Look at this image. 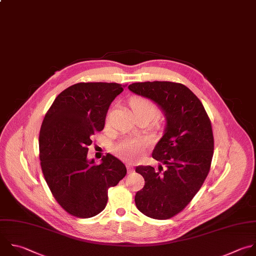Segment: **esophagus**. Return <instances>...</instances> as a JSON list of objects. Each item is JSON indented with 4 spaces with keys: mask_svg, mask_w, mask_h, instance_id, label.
Listing matches in <instances>:
<instances>
[{
    "mask_svg": "<svg viewBox=\"0 0 256 256\" xmlns=\"http://www.w3.org/2000/svg\"><path fill=\"white\" fill-rule=\"evenodd\" d=\"M126 168H128V173H132V172H134V166H132V164H126Z\"/></svg>",
    "mask_w": 256,
    "mask_h": 256,
    "instance_id": "obj_1",
    "label": "esophagus"
}]
</instances>
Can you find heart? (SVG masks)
<instances>
[{
	"label": "heart",
	"mask_w": 256,
	"mask_h": 256,
	"mask_svg": "<svg viewBox=\"0 0 256 256\" xmlns=\"http://www.w3.org/2000/svg\"><path fill=\"white\" fill-rule=\"evenodd\" d=\"M130 108L134 116L140 114H148L152 118L158 114L156 104L148 98H134L130 100ZM148 146V142L140 138H126L118 142L114 148V154L120 158L134 162L146 150Z\"/></svg>",
	"instance_id": "obj_1"
}]
</instances>
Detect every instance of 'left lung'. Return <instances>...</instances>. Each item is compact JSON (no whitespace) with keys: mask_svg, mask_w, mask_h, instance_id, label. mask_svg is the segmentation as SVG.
Segmentation results:
<instances>
[{"mask_svg":"<svg viewBox=\"0 0 256 256\" xmlns=\"http://www.w3.org/2000/svg\"><path fill=\"white\" fill-rule=\"evenodd\" d=\"M128 90L156 102L166 120L152 154L166 170L162 166L158 172L150 166L136 168L144 179L134 197L136 208L152 219L172 218L191 202L210 171L214 150L210 118L200 100L181 83L136 82Z\"/></svg>","mask_w":256,"mask_h":256,"instance_id":"left-lung-1","label":"left lung"}]
</instances>
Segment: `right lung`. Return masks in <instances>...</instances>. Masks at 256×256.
Returning <instances> with one entry per match:
<instances>
[{
	"instance_id": "obj_1",
	"label": "right lung",
	"mask_w": 256,
	"mask_h": 256,
	"mask_svg": "<svg viewBox=\"0 0 256 256\" xmlns=\"http://www.w3.org/2000/svg\"><path fill=\"white\" fill-rule=\"evenodd\" d=\"M124 85L79 82L63 90L43 120L39 158L45 181L70 215L90 218L108 204V192L126 175L124 164L110 154L96 164L88 160L92 136L104 128L112 100Z\"/></svg>"
}]
</instances>
